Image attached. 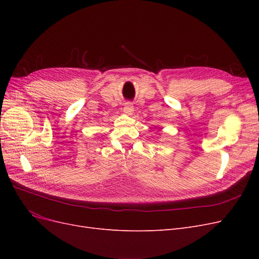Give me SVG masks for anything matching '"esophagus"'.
I'll list each match as a JSON object with an SVG mask.
<instances>
[{"label":"esophagus","instance_id":"34e87169","mask_svg":"<svg viewBox=\"0 0 259 259\" xmlns=\"http://www.w3.org/2000/svg\"><path fill=\"white\" fill-rule=\"evenodd\" d=\"M123 112L127 115H132L133 112H134V106H133L131 103H125L124 108H123Z\"/></svg>","mask_w":259,"mask_h":259}]
</instances>
